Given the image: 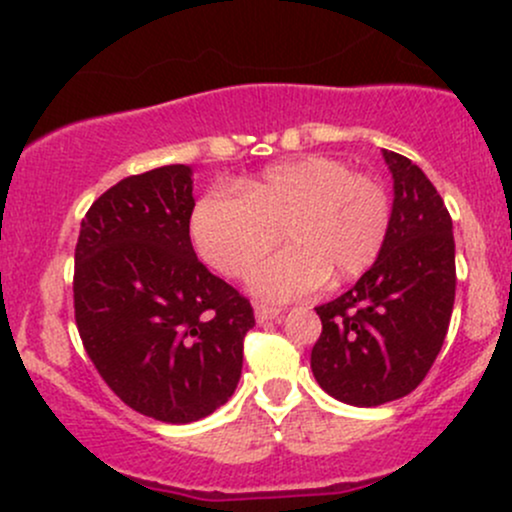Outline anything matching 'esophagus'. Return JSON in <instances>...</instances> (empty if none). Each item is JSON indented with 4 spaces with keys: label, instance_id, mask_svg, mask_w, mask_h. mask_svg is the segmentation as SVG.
<instances>
[{
    "label": "esophagus",
    "instance_id": "34e87169",
    "mask_svg": "<svg viewBox=\"0 0 512 512\" xmlns=\"http://www.w3.org/2000/svg\"><path fill=\"white\" fill-rule=\"evenodd\" d=\"M281 315V310L279 308H272V305H262V303H257L255 305V320L260 322H272V320H276V317Z\"/></svg>",
    "mask_w": 512,
    "mask_h": 512
}]
</instances>
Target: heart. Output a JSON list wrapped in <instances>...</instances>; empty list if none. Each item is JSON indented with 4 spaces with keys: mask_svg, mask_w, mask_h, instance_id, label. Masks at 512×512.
<instances>
[{
    "mask_svg": "<svg viewBox=\"0 0 512 512\" xmlns=\"http://www.w3.org/2000/svg\"><path fill=\"white\" fill-rule=\"evenodd\" d=\"M240 192L243 197L209 192L199 199L190 233L204 262L226 276H245L284 230L292 248L250 276L252 293L264 301H296L330 276L356 279L383 252L390 197L349 163L327 156L276 163L240 182Z\"/></svg>",
    "mask_w": 512,
    "mask_h": 512,
    "instance_id": "obj_1",
    "label": "heart"
}]
</instances>
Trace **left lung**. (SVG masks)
I'll list each match as a JSON object with an SVG mask.
<instances>
[{
	"mask_svg": "<svg viewBox=\"0 0 512 512\" xmlns=\"http://www.w3.org/2000/svg\"><path fill=\"white\" fill-rule=\"evenodd\" d=\"M392 216L383 252L361 279L320 305L310 354L317 385L351 407H380L426 378L455 303L452 219L433 182L407 156L383 149Z\"/></svg>",
	"mask_w": 512,
	"mask_h": 512,
	"instance_id": "8db88e82",
	"label": "left lung"
}]
</instances>
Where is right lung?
<instances>
[{
	"instance_id": "1",
	"label": "right lung",
	"mask_w": 512,
	"mask_h": 512,
	"mask_svg": "<svg viewBox=\"0 0 512 512\" xmlns=\"http://www.w3.org/2000/svg\"><path fill=\"white\" fill-rule=\"evenodd\" d=\"M192 168L129 175L81 221L76 327L127 407L166 424L214 414L236 392L250 303L197 260Z\"/></svg>"
}]
</instances>
